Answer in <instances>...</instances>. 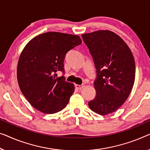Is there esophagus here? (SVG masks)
Masks as SVG:
<instances>
[{
    "mask_svg": "<svg viewBox=\"0 0 150 150\" xmlns=\"http://www.w3.org/2000/svg\"><path fill=\"white\" fill-rule=\"evenodd\" d=\"M85 87V85L84 84H82V85H79V84H76L75 85V88L78 89H83Z\"/></svg>",
    "mask_w": 150,
    "mask_h": 150,
    "instance_id": "1",
    "label": "esophagus"
}]
</instances>
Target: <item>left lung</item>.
Here are the masks:
<instances>
[{
    "label": "left lung",
    "mask_w": 150,
    "mask_h": 150,
    "mask_svg": "<svg viewBox=\"0 0 150 150\" xmlns=\"http://www.w3.org/2000/svg\"><path fill=\"white\" fill-rule=\"evenodd\" d=\"M81 36L97 70L93 83L96 96L89 102V108L100 115L114 112L133 89L135 77L133 54L124 40L112 31H96Z\"/></svg>",
    "instance_id": "left-lung-1"
}]
</instances>
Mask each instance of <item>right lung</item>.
I'll return each mask as SVG.
<instances>
[{
	"label": "right lung",
	"mask_w": 150,
	"mask_h": 150,
	"mask_svg": "<svg viewBox=\"0 0 150 150\" xmlns=\"http://www.w3.org/2000/svg\"><path fill=\"white\" fill-rule=\"evenodd\" d=\"M79 35L50 32L37 35L19 56L17 77L19 88L30 104L43 113L62 110L74 92V84L65 81L64 59L71 49L81 44Z\"/></svg>",
	"instance_id": "1"
}]
</instances>
